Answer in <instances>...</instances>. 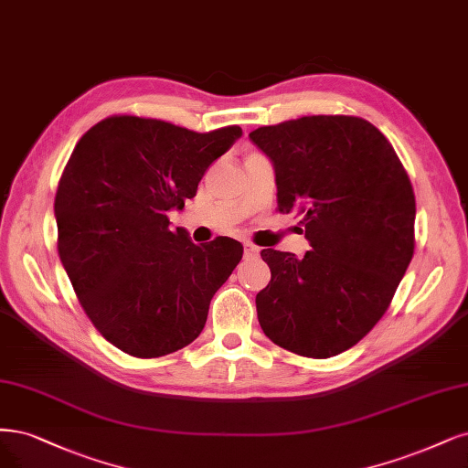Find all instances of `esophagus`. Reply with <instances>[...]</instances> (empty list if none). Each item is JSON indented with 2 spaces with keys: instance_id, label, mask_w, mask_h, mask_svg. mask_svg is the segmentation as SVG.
<instances>
[{
  "instance_id": "34e87169",
  "label": "esophagus",
  "mask_w": 468,
  "mask_h": 468,
  "mask_svg": "<svg viewBox=\"0 0 468 468\" xmlns=\"http://www.w3.org/2000/svg\"><path fill=\"white\" fill-rule=\"evenodd\" d=\"M244 255L246 257H257V255H260V248H255L253 244H248V241H246V244H244Z\"/></svg>"
}]
</instances>
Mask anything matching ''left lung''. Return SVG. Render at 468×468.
<instances>
[{
  "label": "left lung",
  "instance_id": "1",
  "mask_svg": "<svg viewBox=\"0 0 468 468\" xmlns=\"http://www.w3.org/2000/svg\"><path fill=\"white\" fill-rule=\"evenodd\" d=\"M281 213L302 215L312 250H263L271 281L255 296L272 343L336 356L388 312L414 253L416 201L391 143L356 116H303L257 127Z\"/></svg>",
  "mask_w": 468,
  "mask_h": 468
}]
</instances>
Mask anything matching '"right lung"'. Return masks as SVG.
<instances>
[{
  "instance_id": "1",
  "label": "right lung",
  "mask_w": 468,
  "mask_h": 468,
  "mask_svg": "<svg viewBox=\"0 0 468 468\" xmlns=\"http://www.w3.org/2000/svg\"><path fill=\"white\" fill-rule=\"evenodd\" d=\"M239 135L238 125L197 133L110 116L75 144L54 201L58 253L92 325L130 356L158 358L196 341L241 260L239 241L197 246L168 220Z\"/></svg>"
}]
</instances>
